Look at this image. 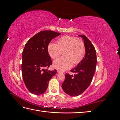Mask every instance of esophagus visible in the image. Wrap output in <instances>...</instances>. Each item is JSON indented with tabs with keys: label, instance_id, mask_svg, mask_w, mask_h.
<instances>
[{
	"label": "esophagus",
	"instance_id": "34e87169",
	"mask_svg": "<svg viewBox=\"0 0 120 120\" xmlns=\"http://www.w3.org/2000/svg\"><path fill=\"white\" fill-rule=\"evenodd\" d=\"M57 72H58V73H60V72H63V73H64V72H63V71H59V70H57Z\"/></svg>",
	"mask_w": 120,
	"mask_h": 120
}]
</instances>
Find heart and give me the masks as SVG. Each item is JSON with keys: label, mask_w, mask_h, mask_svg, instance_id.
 <instances>
[{"label": "heart", "mask_w": 120, "mask_h": 120, "mask_svg": "<svg viewBox=\"0 0 120 120\" xmlns=\"http://www.w3.org/2000/svg\"><path fill=\"white\" fill-rule=\"evenodd\" d=\"M63 51L64 56L53 61L54 68L65 71L73 65L80 63L86 55V48L82 40L73 36L65 35L57 39V44L49 42L47 46V52L52 59H56Z\"/></svg>", "instance_id": "heart-1"}]
</instances>
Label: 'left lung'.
Listing matches in <instances>:
<instances>
[{
  "instance_id": "left-lung-1",
  "label": "left lung",
  "mask_w": 120,
  "mask_h": 120,
  "mask_svg": "<svg viewBox=\"0 0 120 120\" xmlns=\"http://www.w3.org/2000/svg\"><path fill=\"white\" fill-rule=\"evenodd\" d=\"M83 39L86 48V55L81 62L70 71L75 74L65 75L62 83L64 92L71 96H77L84 92L91 83L95 74L97 55L95 47L88 38L84 35H79Z\"/></svg>"
}]
</instances>
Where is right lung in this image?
<instances>
[{
    "mask_svg": "<svg viewBox=\"0 0 120 120\" xmlns=\"http://www.w3.org/2000/svg\"><path fill=\"white\" fill-rule=\"evenodd\" d=\"M52 30L41 31L28 40L22 54V75L28 90L36 95L44 93L49 82L56 73V70H48L52 64L47 52V46L52 40L60 35Z\"/></svg>",
    "mask_w": 120,
    "mask_h": 120,
    "instance_id": "obj_1",
    "label": "right lung"
}]
</instances>
